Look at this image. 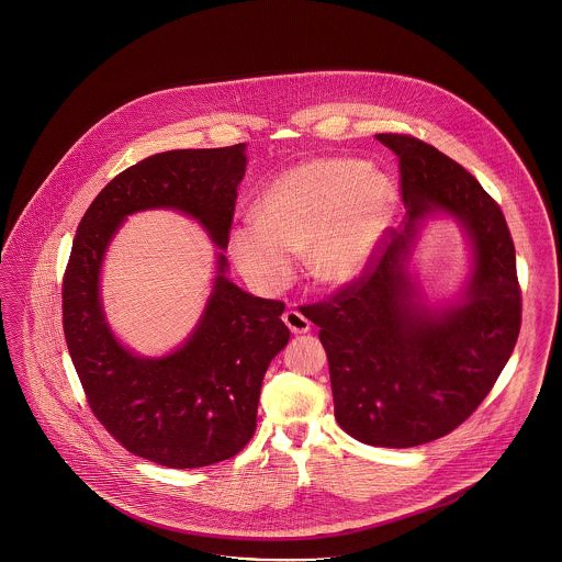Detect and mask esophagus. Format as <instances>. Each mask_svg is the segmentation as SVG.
Masks as SVG:
<instances>
[{"label":"esophagus","mask_w":562,"mask_h":562,"mask_svg":"<svg viewBox=\"0 0 562 562\" xmlns=\"http://www.w3.org/2000/svg\"><path fill=\"white\" fill-rule=\"evenodd\" d=\"M282 319H284V324H286V327H289L292 334H306V331L311 329V322L306 319L301 311H296V308L286 311V313L282 315Z\"/></svg>","instance_id":"obj_1"}]
</instances>
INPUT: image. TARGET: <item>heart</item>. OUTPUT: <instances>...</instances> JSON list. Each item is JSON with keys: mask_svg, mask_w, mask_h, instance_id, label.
<instances>
[{"mask_svg": "<svg viewBox=\"0 0 562 562\" xmlns=\"http://www.w3.org/2000/svg\"><path fill=\"white\" fill-rule=\"evenodd\" d=\"M392 181L350 158H317L286 170L257 200L256 222L231 231V256L256 289H284L290 256L306 254L324 284H346L371 261L393 212Z\"/></svg>", "mask_w": 562, "mask_h": 562, "instance_id": "obj_1", "label": "heart"}]
</instances>
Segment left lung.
Here are the masks:
<instances>
[{
    "mask_svg": "<svg viewBox=\"0 0 562 562\" xmlns=\"http://www.w3.org/2000/svg\"><path fill=\"white\" fill-rule=\"evenodd\" d=\"M374 137L400 162L404 228L383 233L362 273L305 315L327 352L338 425L357 441L406 449L449 435L491 393L519 336L521 289L507 221L476 177L418 137ZM435 211L473 243L467 296L447 310L414 302L405 270Z\"/></svg>",
    "mask_w": 562,
    "mask_h": 562,
    "instance_id": "left-lung-1",
    "label": "left lung"
}]
</instances>
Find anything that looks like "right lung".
<instances>
[{
	"mask_svg": "<svg viewBox=\"0 0 562 562\" xmlns=\"http://www.w3.org/2000/svg\"><path fill=\"white\" fill-rule=\"evenodd\" d=\"M245 167V144L139 160L86 210L64 273V334L88 406L130 453L175 470L228 460L251 441L263 374L289 344L284 303L238 289L218 254L214 292L188 341L167 357H136L104 322L102 257L121 222L153 207L188 214L226 249Z\"/></svg>",
	"mask_w": 562,
	"mask_h": 562,
	"instance_id": "right-lung-1",
	"label": "right lung"
}]
</instances>
